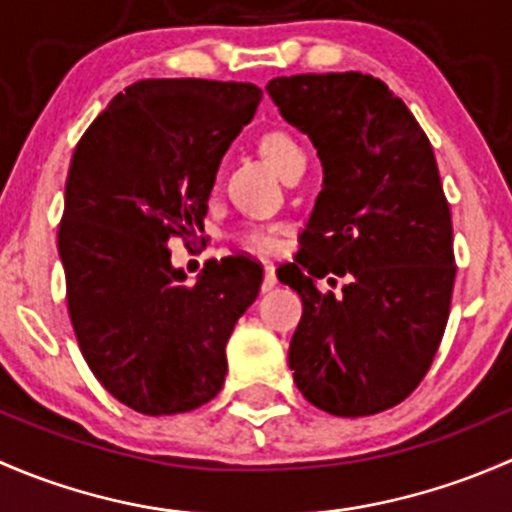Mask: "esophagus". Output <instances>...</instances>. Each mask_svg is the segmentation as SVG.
<instances>
[{
	"instance_id": "obj_1",
	"label": "esophagus",
	"mask_w": 512,
	"mask_h": 512,
	"mask_svg": "<svg viewBox=\"0 0 512 512\" xmlns=\"http://www.w3.org/2000/svg\"><path fill=\"white\" fill-rule=\"evenodd\" d=\"M277 285V275H275V265L272 262H265V280H262V292H270Z\"/></svg>"
}]
</instances>
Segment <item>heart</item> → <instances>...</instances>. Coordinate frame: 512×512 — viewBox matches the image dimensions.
Instances as JSON below:
<instances>
[{"instance_id": "b5f03b06", "label": "heart", "mask_w": 512, "mask_h": 512, "mask_svg": "<svg viewBox=\"0 0 512 512\" xmlns=\"http://www.w3.org/2000/svg\"><path fill=\"white\" fill-rule=\"evenodd\" d=\"M257 151H260V156L265 158L282 178H285L287 173H292V170L304 168V163H307V153H304L302 143H299L289 131H282V128H270V131L260 133V138H257ZM242 242H245V247H250V250L267 252L277 245V237L275 232L267 230V227H255V230L242 232Z\"/></svg>"}]
</instances>
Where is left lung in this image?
<instances>
[{
	"mask_svg": "<svg viewBox=\"0 0 512 512\" xmlns=\"http://www.w3.org/2000/svg\"><path fill=\"white\" fill-rule=\"evenodd\" d=\"M267 94L324 168L302 255L280 277L302 297L294 384L327 414H379L421 384L451 312L453 225L436 156L406 103L369 74L280 76ZM329 271L348 277L339 295L313 285Z\"/></svg>",
	"mask_w": 512,
	"mask_h": 512,
	"instance_id": "left-lung-1",
	"label": "left lung"
}]
</instances>
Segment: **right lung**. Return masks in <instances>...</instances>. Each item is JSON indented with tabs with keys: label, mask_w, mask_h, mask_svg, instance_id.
<instances>
[{
	"label": "right lung",
	"mask_w": 512,
	"mask_h": 512,
	"mask_svg": "<svg viewBox=\"0 0 512 512\" xmlns=\"http://www.w3.org/2000/svg\"><path fill=\"white\" fill-rule=\"evenodd\" d=\"M260 98L255 84L146 79L76 143L59 223L66 304L89 369L138 414H185L223 389L225 344L262 280L232 255L185 285L168 240L203 230L220 158Z\"/></svg>",
	"instance_id": "1"
}]
</instances>
